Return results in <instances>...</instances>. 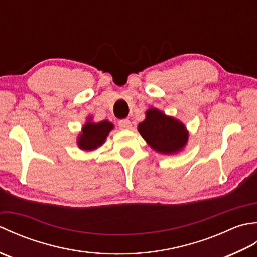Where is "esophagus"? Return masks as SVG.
<instances>
[{"instance_id": "esophagus-1", "label": "esophagus", "mask_w": 257, "mask_h": 257, "mask_svg": "<svg viewBox=\"0 0 257 257\" xmlns=\"http://www.w3.org/2000/svg\"><path fill=\"white\" fill-rule=\"evenodd\" d=\"M119 127L121 129H130L132 128V122H130L129 119H122L118 122Z\"/></svg>"}]
</instances>
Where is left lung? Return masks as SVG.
I'll return each mask as SVG.
<instances>
[{"label":"left lung","instance_id":"left-lung-1","mask_svg":"<svg viewBox=\"0 0 257 257\" xmlns=\"http://www.w3.org/2000/svg\"><path fill=\"white\" fill-rule=\"evenodd\" d=\"M138 132L152 149L163 155L181 151L189 138V132L181 121L156 108L146 111V119L138 124Z\"/></svg>","mask_w":257,"mask_h":257}]
</instances>
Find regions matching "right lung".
Listing matches in <instances>:
<instances>
[{
  "instance_id": "obj_1",
  "label": "right lung",
  "mask_w": 257,
  "mask_h": 257,
  "mask_svg": "<svg viewBox=\"0 0 257 257\" xmlns=\"http://www.w3.org/2000/svg\"><path fill=\"white\" fill-rule=\"evenodd\" d=\"M112 129L113 124L109 122L108 120H102L100 122H92L91 118H88L78 136L77 145L80 149L85 151L95 150L105 143L107 136Z\"/></svg>"
}]
</instances>
